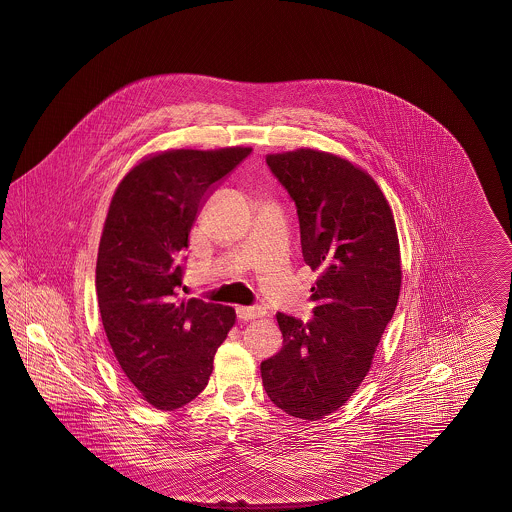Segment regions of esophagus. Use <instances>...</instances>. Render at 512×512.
Returning a JSON list of instances; mask_svg holds the SVG:
<instances>
[{
    "label": "esophagus",
    "instance_id": "1",
    "mask_svg": "<svg viewBox=\"0 0 512 512\" xmlns=\"http://www.w3.org/2000/svg\"><path fill=\"white\" fill-rule=\"evenodd\" d=\"M236 313H238V318H240L241 322H249V320H256L258 316H261L260 311L258 309H254V307H236Z\"/></svg>",
    "mask_w": 512,
    "mask_h": 512
}]
</instances>
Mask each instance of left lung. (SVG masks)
Returning <instances> with one entry per match:
<instances>
[{"label": "left lung", "mask_w": 512, "mask_h": 512, "mask_svg": "<svg viewBox=\"0 0 512 512\" xmlns=\"http://www.w3.org/2000/svg\"><path fill=\"white\" fill-rule=\"evenodd\" d=\"M296 203L304 261L318 272L315 318L278 313L283 346L261 362V381L285 414L318 421L337 412L368 375L401 293L392 207L377 181L337 153H269Z\"/></svg>", "instance_id": "8db88e82"}]
</instances>
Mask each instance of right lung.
Listing matches in <instances>:
<instances>
[{
	"label": "right lung",
	"instance_id": "right-lung-1",
	"mask_svg": "<svg viewBox=\"0 0 512 512\" xmlns=\"http://www.w3.org/2000/svg\"><path fill=\"white\" fill-rule=\"evenodd\" d=\"M252 148L164 150L122 177L97 256V298L109 346L142 399L174 412L205 390L214 355L236 324L229 305L179 296V252L210 185Z\"/></svg>",
	"mask_w": 512,
	"mask_h": 512
}]
</instances>
